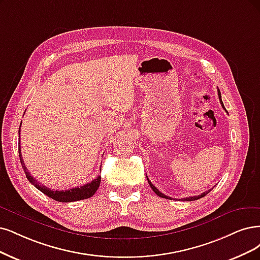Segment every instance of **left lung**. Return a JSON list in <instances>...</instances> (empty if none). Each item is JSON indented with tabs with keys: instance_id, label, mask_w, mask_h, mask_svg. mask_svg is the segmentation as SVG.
<instances>
[{
	"instance_id": "8db88e82",
	"label": "left lung",
	"mask_w": 260,
	"mask_h": 260,
	"mask_svg": "<svg viewBox=\"0 0 260 260\" xmlns=\"http://www.w3.org/2000/svg\"><path fill=\"white\" fill-rule=\"evenodd\" d=\"M217 94H218V99H219V102H220V104H222V107L225 109V107H224V104H223V102H222V95H220V91H219V89H217ZM148 179V178H147ZM148 182H149V184H150V186H151V188L153 189V191H154V193L157 195V196H159V197H161V198H166V199H175V198H171V197H168V196H166V195H164L161 193V191H159L154 185H153L152 183H151V181L148 179ZM210 190L211 189H209V190H207V191H205V193H203V194H200V195H198V196H191V197H186V198H181V199H178V200H180V201H193V200H197V199H199V198H203V197H205L208 193H210Z\"/></svg>"
}]
</instances>
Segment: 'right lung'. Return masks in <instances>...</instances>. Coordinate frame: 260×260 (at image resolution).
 <instances>
[{"instance_id":"obj_1","label":"right lung","mask_w":260,"mask_h":260,"mask_svg":"<svg viewBox=\"0 0 260 260\" xmlns=\"http://www.w3.org/2000/svg\"><path fill=\"white\" fill-rule=\"evenodd\" d=\"M20 126H21V124H20ZM19 137H20V128H19ZM18 150H19V157H20V161H21L24 174L26 176V179L30 181L37 189H40L42 193H44L48 197H50L56 201H60V203H72V201H78V200L90 198L95 194V191L98 190V188L100 187L101 176L96 177L93 181L90 182V183H86L80 187L77 186V187H73V188L66 189V190H53L49 187H46L45 185L41 184L40 182H37L31 176L30 172L27 171V169L24 165V161L22 159V155H21L20 139H19V141H18Z\"/></svg>"}]
</instances>
